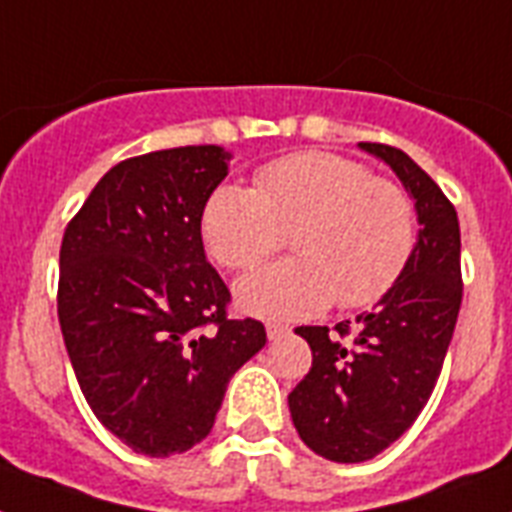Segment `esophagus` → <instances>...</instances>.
Segmentation results:
<instances>
[{
    "label": "esophagus",
    "instance_id": "34e87169",
    "mask_svg": "<svg viewBox=\"0 0 512 512\" xmlns=\"http://www.w3.org/2000/svg\"><path fill=\"white\" fill-rule=\"evenodd\" d=\"M265 332H268V340H281V337H287L292 329H289L287 324H268Z\"/></svg>",
    "mask_w": 512,
    "mask_h": 512
}]
</instances>
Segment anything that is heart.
<instances>
[{
	"instance_id": "heart-1",
	"label": "heart",
	"mask_w": 512,
	"mask_h": 512,
	"mask_svg": "<svg viewBox=\"0 0 512 512\" xmlns=\"http://www.w3.org/2000/svg\"><path fill=\"white\" fill-rule=\"evenodd\" d=\"M292 233L297 257L252 273L239 305L263 319H305L337 300L369 308L396 287L417 247V209L401 185L337 154L265 164L255 191L220 185L204 204L201 236L228 271H252Z\"/></svg>"
}]
</instances>
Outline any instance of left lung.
I'll list each match as a JSON object with an SVG mask.
<instances>
[{
	"label": "left lung",
	"mask_w": 512,
	"mask_h": 512,
	"mask_svg": "<svg viewBox=\"0 0 512 512\" xmlns=\"http://www.w3.org/2000/svg\"><path fill=\"white\" fill-rule=\"evenodd\" d=\"M393 167L412 193L420 239L396 287L350 321L297 327L313 353L311 372L289 393L297 433L332 462H364L412 428L428 404L462 305L460 220L428 172L401 148L361 143Z\"/></svg>",
	"instance_id": "left-lung-1"
}]
</instances>
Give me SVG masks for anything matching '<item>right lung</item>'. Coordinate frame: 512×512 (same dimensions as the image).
Returning a JSON list of instances; mask_svg holds the SVG:
<instances>
[{
	"instance_id": "obj_1",
	"label": "right lung",
	"mask_w": 512,
	"mask_h": 512,
	"mask_svg": "<svg viewBox=\"0 0 512 512\" xmlns=\"http://www.w3.org/2000/svg\"><path fill=\"white\" fill-rule=\"evenodd\" d=\"M228 159L217 146L124 159L60 244L58 319L79 388L95 417L148 457L207 438L231 377L265 345L260 321L228 316L231 292L201 241Z\"/></svg>"
}]
</instances>
